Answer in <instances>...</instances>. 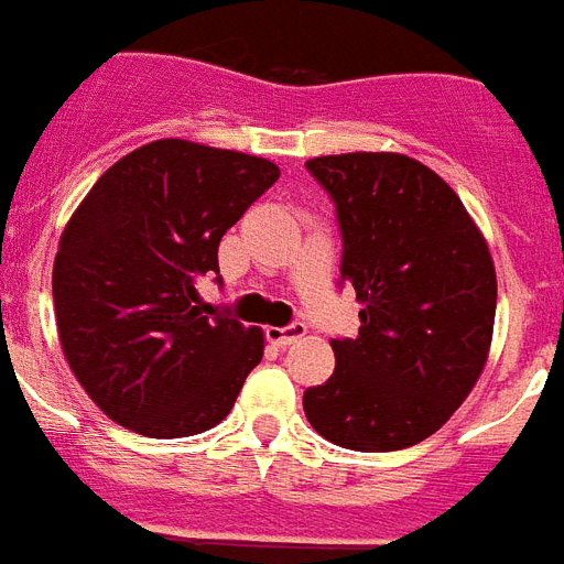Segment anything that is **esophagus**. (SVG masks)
Masks as SVG:
<instances>
[{
    "instance_id": "1",
    "label": "esophagus",
    "mask_w": 564,
    "mask_h": 564,
    "mask_svg": "<svg viewBox=\"0 0 564 564\" xmlns=\"http://www.w3.org/2000/svg\"><path fill=\"white\" fill-rule=\"evenodd\" d=\"M307 334V325L304 322H292V325H286V328H265V337H269V343H274V346H292L295 339H301Z\"/></svg>"
}]
</instances>
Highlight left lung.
Listing matches in <instances>:
<instances>
[{
  "mask_svg": "<svg viewBox=\"0 0 564 564\" xmlns=\"http://www.w3.org/2000/svg\"><path fill=\"white\" fill-rule=\"evenodd\" d=\"M307 171L337 204L339 278L364 311L358 337L330 339L337 367L304 390V414L343 449H405L435 435L482 376L491 251L449 183L405 153L316 156Z\"/></svg>",
  "mask_w": 564,
  "mask_h": 564,
  "instance_id": "obj_1",
  "label": "left lung"
}]
</instances>
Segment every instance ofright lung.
<instances>
[{"label": "right lung", "instance_id": "1", "mask_svg": "<svg viewBox=\"0 0 564 564\" xmlns=\"http://www.w3.org/2000/svg\"><path fill=\"white\" fill-rule=\"evenodd\" d=\"M281 177L269 159L162 139L102 174L53 265L58 339L94 405L148 437H188L230 414L263 360V330L200 316L218 242Z\"/></svg>", "mask_w": 564, "mask_h": 564}]
</instances>
